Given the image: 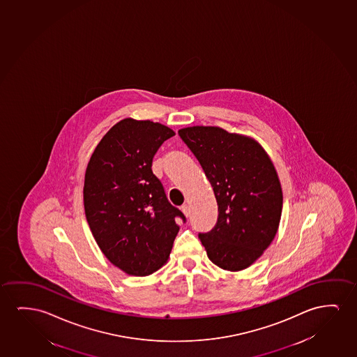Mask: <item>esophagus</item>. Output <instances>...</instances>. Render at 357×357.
<instances>
[{"instance_id":"34e87169","label":"esophagus","mask_w":357,"mask_h":357,"mask_svg":"<svg viewBox=\"0 0 357 357\" xmlns=\"http://www.w3.org/2000/svg\"><path fill=\"white\" fill-rule=\"evenodd\" d=\"M181 211L183 214H185V216L186 218H190V215H191V211H190V206H187V204H185V206H181Z\"/></svg>"}]
</instances>
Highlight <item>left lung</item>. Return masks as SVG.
<instances>
[{
  "label": "left lung",
  "mask_w": 357,
  "mask_h": 357,
  "mask_svg": "<svg viewBox=\"0 0 357 357\" xmlns=\"http://www.w3.org/2000/svg\"><path fill=\"white\" fill-rule=\"evenodd\" d=\"M199 161L218 203V221L199 234L208 258L224 271L246 269L275 237L282 191L275 167L251 137L214 126L178 131Z\"/></svg>",
  "instance_id": "left-lung-1"
}]
</instances>
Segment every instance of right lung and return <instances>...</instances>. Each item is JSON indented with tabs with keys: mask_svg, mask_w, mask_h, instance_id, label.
<instances>
[{
	"mask_svg": "<svg viewBox=\"0 0 357 357\" xmlns=\"http://www.w3.org/2000/svg\"><path fill=\"white\" fill-rule=\"evenodd\" d=\"M175 136L153 121L125 119L102 137L84 177V211L98 246L128 275L146 276L165 264L186 221L171 206L151 162L161 144Z\"/></svg>",
	"mask_w": 357,
	"mask_h": 357,
	"instance_id": "add662e5",
	"label": "right lung"
}]
</instances>
